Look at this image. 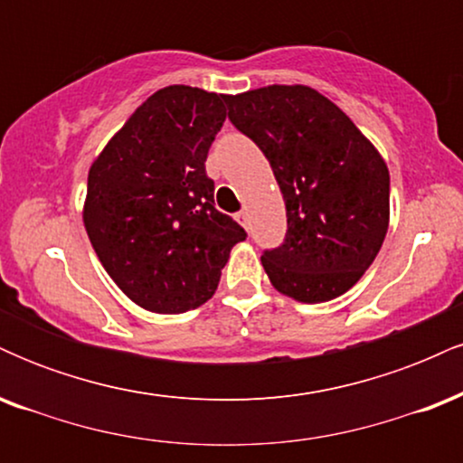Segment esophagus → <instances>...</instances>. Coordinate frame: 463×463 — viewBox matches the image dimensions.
Masks as SVG:
<instances>
[{
    "mask_svg": "<svg viewBox=\"0 0 463 463\" xmlns=\"http://www.w3.org/2000/svg\"><path fill=\"white\" fill-rule=\"evenodd\" d=\"M237 222H239V224H241L243 228H248V226H250V222H248V211H239V213H237Z\"/></svg>",
    "mask_w": 463,
    "mask_h": 463,
    "instance_id": "esophagus-1",
    "label": "esophagus"
}]
</instances>
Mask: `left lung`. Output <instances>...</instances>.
I'll use <instances>...</instances> for the list:
<instances>
[{"label":"left lung","mask_w":463,"mask_h":463,"mask_svg":"<svg viewBox=\"0 0 463 463\" xmlns=\"http://www.w3.org/2000/svg\"><path fill=\"white\" fill-rule=\"evenodd\" d=\"M228 119L265 154L287 211L261 263L276 291L316 305L346 294L390 226V172L350 117L305 84L226 95Z\"/></svg>","instance_id":"1"}]
</instances>
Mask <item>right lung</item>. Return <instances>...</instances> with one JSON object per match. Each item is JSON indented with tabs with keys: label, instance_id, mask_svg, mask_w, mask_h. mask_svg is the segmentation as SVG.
<instances>
[{
	"label": "right lung",
	"instance_id": "right-lung-1",
	"mask_svg": "<svg viewBox=\"0 0 463 463\" xmlns=\"http://www.w3.org/2000/svg\"><path fill=\"white\" fill-rule=\"evenodd\" d=\"M224 95L158 89L89 169L82 220L117 287L152 313H184L215 294L231 250L246 239L215 209L204 161L226 119Z\"/></svg>",
	"mask_w": 463,
	"mask_h": 463
}]
</instances>
